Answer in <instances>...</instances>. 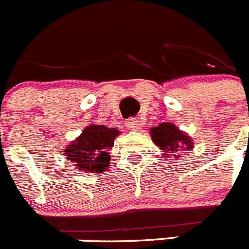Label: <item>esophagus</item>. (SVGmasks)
<instances>
[{"label":"esophagus","mask_w":249,"mask_h":249,"mask_svg":"<svg viewBox=\"0 0 249 249\" xmlns=\"http://www.w3.org/2000/svg\"><path fill=\"white\" fill-rule=\"evenodd\" d=\"M126 126L129 131H138L140 129V121H138V118H129L126 122Z\"/></svg>","instance_id":"esophagus-1"}]
</instances>
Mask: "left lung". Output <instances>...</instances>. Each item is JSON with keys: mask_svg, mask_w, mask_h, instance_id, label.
Segmentation results:
<instances>
[{"mask_svg": "<svg viewBox=\"0 0 249 249\" xmlns=\"http://www.w3.org/2000/svg\"><path fill=\"white\" fill-rule=\"evenodd\" d=\"M151 138L156 146L164 153H173L175 160H178L179 151L193 148V141L190 136L182 132L173 123L163 122L160 126L151 128ZM163 156V155H162ZM168 157V155H166Z\"/></svg>", "mask_w": 249, "mask_h": 249, "instance_id": "left-lung-1", "label": "left lung"}]
</instances>
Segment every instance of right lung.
I'll return each mask as SVG.
<instances>
[{
	"label": "right lung",
	"mask_w": 249,
	"mask_h": 249,
	"mask_svg": "<svg viewBox=\"0 0 249 249\" xmlns=\"http://www.w3.org/2000/svg\"><path fill=\"white\" fill-rule=\"evenodd\" d=\"M118 135V129L103 124L86 127L82 135L67 146L66 160H71L77 168L85 172L102 173L109 167L108 149L113 147Z\"/></svg>",
	"instance_id": "right-lung-1"
}]
</instances>
